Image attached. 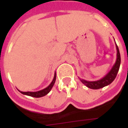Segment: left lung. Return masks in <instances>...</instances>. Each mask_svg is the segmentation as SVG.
<instances>
[{
	"mask_svg": "<svg viewBox=\"0 0 128 128\" xmlns=\"http://www.w3.org/2000/svg\"><path fill=\"white\" fill-rule=\"evenodd\" d=\"M116 49H117V58H116V61L115 64L113 65L112 68H111V70L106 74L103 78H102L101 79L96 80V81H88L86 80H83L79 78V79L80 80V81L88 88H90V89H100L103 87L110 85L112 82L115 80V78L117 76V74L118 72L120 66V54L119 51V48L116 44Z\"/></svg>",
	"mask_w": 128,
	"mask_h": 128,
	"instance_id": "left-lung-1",
	"label": "left lung"
}]
</instances>
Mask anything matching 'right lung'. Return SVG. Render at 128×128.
<instances>
[{"label":"right lung","instance_id":"obj_1","mask_svg":"<svg viewBox=\"0 0 128 128\" xmlns=\"http://www.w3.org/2000/svg\"><path fill=\"white\" fill-rule=\"evenodd\" d=\"M56 80V72H55V75H54V78L52 79V80L50 82V84L48 86L47 88L42 89L41 90L36 91V92H22V91H20L22 94L23 95H26V96H31L33 98H40V97H43V96H46L48 93H49V92L51 90L52 88L53 87L54 84H55V82Z\"/></svg>","mask_w":128,"mask_h":128}]
</instances>
